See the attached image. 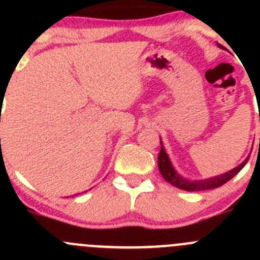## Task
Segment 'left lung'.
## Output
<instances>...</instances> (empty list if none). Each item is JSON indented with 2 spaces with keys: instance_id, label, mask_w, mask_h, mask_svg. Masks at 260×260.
<instances>
[{
  "instance_id": "8db88e82",
  "label": "left lung",
  "mask_w": 260,
  "mask_h": 260,
  "mask_svg": "<svg viewBox=\"0 0 260 260\" xmlns=\"http://www.w3.org/2000/svg\"><path fill=\"white\" fill-rule=\"evenodd\" d=\"M217 46L222 49V46L220 45V44H217ZM248 159H249V156L244 159L239 166L230 170V171L225 172V174L219 175V176L210 177V179H206V180L190 181L177 174L176 170H175L174 166H172L171 161H170L169 154L166 153L164 146H162V141H161V151H159V154H158V170L159 172H161L162 176H164V179L169 183L174 185L175 187L181 188V190H185V191H205V190H211V188L220 187V186L226 183L229 180H232L233 177H234L235 175H237L238 172L245 166Z\"/></svg>"
}]
</instances>
